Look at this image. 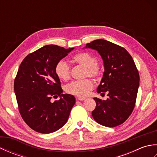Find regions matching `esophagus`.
<instances>
[{
    "label": "esophagus",
    "instance_id": "esophagus-1",
    "mask_svg": "<svg viewBox=\"0 0 157 157\" xmlns=\"http://www.w3.org/2000/svg\"><path fill=\"white\" fill-rule=\"evenodd\" d=\"M77 99L79 100V101H84L86 98L85 97H78L77 98Z\"/></svg>",
    "mask_w": 157,
    "mask_h": 157
}]
</instances>
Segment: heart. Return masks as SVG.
I'll list each match as a JSON object with an SVG mask.
<instances>
[{"label": "heart", "mask_w": 157, "mask_h": 157, "mask_svg": "<svg viewBox=\"0 0 157 157\" xmlns=\"http://www.w3.org/2000/svg\"><path fill=\"white\" fill-rule=\"evenodd\" d=\"M73 62L85 67V76L98 78L101 75L102 67L96 62L95 56L88 52H81L73 56ZM55 73L58 78L63 81L70 78V67L65 61L61 60L55 66ZM94 84L92 80L86 79L84 80H76L66 85L65 90L69 94L84 97L92 89Z\"/></svg>", "instance_id": "obj_1"}]
</instances>
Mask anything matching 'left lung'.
Instances as JSON below:
<instances>
[{
	"instance_id": "obj_1",
	"label": "left lung",
	"mask_w": 157,
	"mask_h": 157,
	"mask_svg": "<svg viewBox=\"0 0 157 157\" xmlns=\"http://www.w3.org/2000/svg\"><path fill=\"white\" fill-rule=\"evenodd\" d=\"M84 48L95 50L102 57L105 71L97 92H106L109 96L106 101L93 98V118L109 128L121 125L132 114L137 97L140 75L134 60L124 48L105 40H95Z\"/></svg>"
}]
</instances>
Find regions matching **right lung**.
<instances>
[{"instance_id": "obj_1", "label": "right lung", "mask_w": 157, "mask_h": 157, "mask_svg": "<svg viewBox=\"0 0 157 157\" xmlns=\"http://www.w3.org/2000/svg\"><path fill=\"white\" fill-rule=\"evenodd\" d=\"M74 48L46 45L28 55L19 66L14 91L23 119L34 131L50 134L67 123L75 103L74 96L63 94L55 66ZM60 99L51 103L52 96Z\"/></svg>"}]
</instances>
